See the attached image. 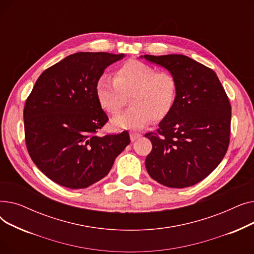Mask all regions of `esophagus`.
<instances>
[{
  "label": "esophagus",
  "mask_w": 254,
  "mask_h": 254,
  "mask_svg": "<svg viewBox=\"0 0 254 254\" xmlns=\"http://www.w3.org/2000/svg\"><path fill=\"white\" fill-rule=\"evenodd\" d=\"M140 137H141L140 132H137V131H130L129 132V138H130L131 141H135L136 139H138Z\"/></svg>",
  "instance_id": "obj_1"
}]
</instances>
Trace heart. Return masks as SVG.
Masks as SVG:
<instances>
[{"label":"heart","mask_w":254,"mask_h":254,"mask_svg":"<svg viewBox=\"0 0 254 254\" xmlns=\"http://www.w3.org/2000/svg\"><path fill=\"white\" fill-rule=\"evenodd\" d=\"M96 97L102 108L117 114L130 96V108L113 118L117 128H140L152 117L159 120L174 106L178 84L169 71H157L155 66L141 61H128L115 70L114 79L102 75L96 82Z\"/></svg>","instance_id":"obj_1"}]
</instances>
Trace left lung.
Listing matches in <instances>:
<instances>
[{
  "mask_svg": "<svg viewBox=\"0 0 254 254\" xmlns=\"http://www.w3.org/2000/svg\"><path fill=\"white\" fill-rule=\"evenodd\" d=\"M178 84L176 102L158 125L146 132L152 150L145 166L152 179L183 189L206 178L222 161L230 144L231 104L212 69L182 55L149 56Z\"/></svg>",
  "mask_w": 254,
  "mask_h": 254,
  "instance_id": "left-lung-1",
  "label": "left lung"
}]
</instances>
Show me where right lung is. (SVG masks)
I'll return each mask as SVG.
<instances>
[{
  "instance_id": "obj_1",
  "label": "right lung",
  "mask_w": 254,
  "mask_h": 254,
  "mask_svg": "<svg viewBox=\"0 0 254 254\" xmlns=\"http://www.w3.org/2000/svg\"><path fill=\"white\" fill-rule=\"evenodd\" d=\"M125 57L77 52L46 69L23 109L24 139L34 164L49 179L78 190L103 179L129 144L127 130L97 135L109 118L96 97V82Z\"/></svg>"
}]
</instances>
